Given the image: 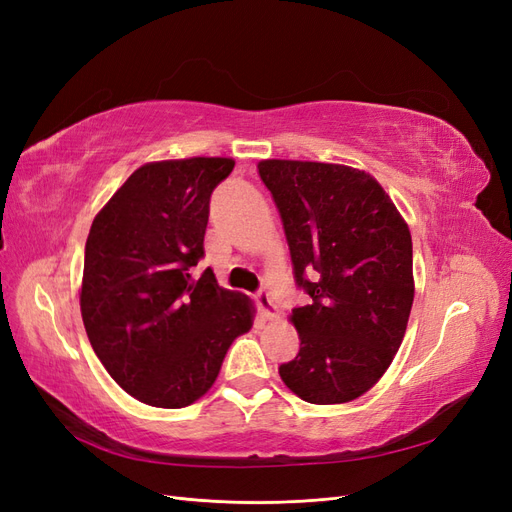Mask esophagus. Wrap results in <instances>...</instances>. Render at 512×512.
<instances>
[{"mask_svg":"<svg viewBox=\"0 0 512 512\" xmlns=\"http://www.w3.org/2000/svg\"><path fill=\"white\" fill-rule=\"evenodd\" d=\"M256 303H258L260 312L265 314L267 318H275V316H277V307H275V303H273V299H271V294H269L265 288H260V290L256 292Z\"/></svg>","mask_w":512,"mask_h":512,"instance_id":"esophagus-1","label":"esophagus"}]
</instances>
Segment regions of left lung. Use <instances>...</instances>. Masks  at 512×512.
Wrapping results in <instances>:
<instances>
[{"label": "left lung", "mask_w": 512, "mask_h": 512, "mask_svg": "<svg viewBox=\"0 0 512 512\" xmlns=\"http://www.w3.org/2000/svg\"><path fill=\"white\" fill-rule=\"evenodd\" d=\"M258 175L284 224L301 348L280 365L288 389L318 406L367 393L404 339L414 301L412 237L391 196L365 170L262 160Z\"/></svg>", "instance_id": "1"}]
</instances>
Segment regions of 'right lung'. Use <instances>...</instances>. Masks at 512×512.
I'll list each match as a JSON object with an SVG mask.
<instances>
[{"instance_id":"add662e5","label":"right lung","mask_w":512,"mask_h":512,"mask_svg":"<svg viewBox=\"0 0 512 512\" xmlns=\"http://www.w3.org/2000/svg\"><path fill=\"white\" fill-rule=\"evenodd\" d=\"M235 160L149 162L96 215L85 243L81 314L111 378L156 408H185L220 374L230 344L252 329L254 305L194 280L205 256L209 200Z\"/></svg>"}]
</instances>
